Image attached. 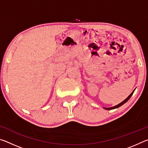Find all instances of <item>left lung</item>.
I'll return each instance as SVG.
<instances>
[{
  "label": "left lung",
  "mask_w": 148,
  "mask_h": 148,
  "mask_svg": "<svg viewBox=\"0 0 148 148\" xmlns=\"http://www.w3.org/2000/svg\"><path fill=\"white\" fill-rule=\"evenodd\" d=\"M134 91H132V92H131V95H129V96L128 97H127V98L126 99H125V100H124V101H123V102H121V103H120V104H117V105H116V106H114V107H112V108H104V109H106V110H113V109H115V108H119V107H120V106H122V105H123V104H124L125 103V102H127V101H129V99H130V98H131V96H132V94H133V92H134Z\"/></svg>",
  "instance_id": "1"
}]
</instances>
